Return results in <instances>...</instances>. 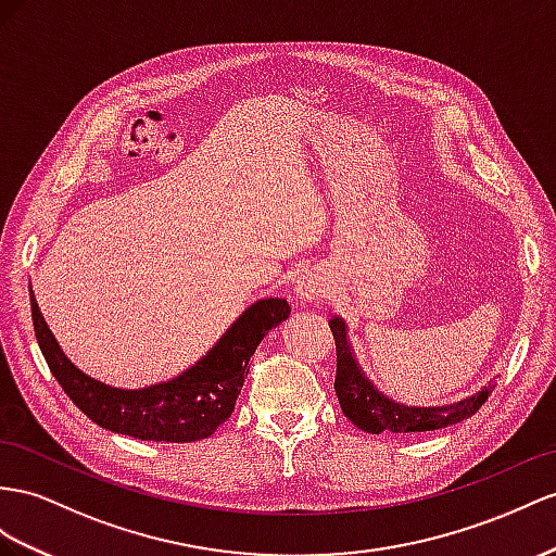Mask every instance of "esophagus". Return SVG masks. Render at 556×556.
<instances>
[{
	"label": "esophagus",
	"instance_id": "1",
	"mask_svg": "<svg viewBox=\"0 0 556 556\" xmlns=\"http://www.w3.org/2000/svg\"><path fill=\"white\" fill-rule=\"evenodd\" d=\"M321 293H324V287L315 275L301 277L295 281V298L301 303H315V301H319Z\"/></svg>",
	"mask_w": 556,
	"mask_h": 556
}]
</instances>
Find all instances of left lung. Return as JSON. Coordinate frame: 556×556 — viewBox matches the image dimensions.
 I'll use <instances>...</instances> for the list:
<instances>
[{"label": "left lung", "mask_w": 556, "mask_h": 556, "mask_svg": "<svg viewBox=\"0 0 556 556\" xmlns=\"http://www.w3.org/2000/svg\"><path fill=\"white\" fill-rule=\"evenodd\" d=\"M329 326L336 338L338 364L333 388L338 394V402L345 418L364 432L416 434L441 430V427H448L475 416L479 406L489 400V394L495 388V380H489V386H483L479 392L444 406H406L402 402H394L388 394H382L362 371V366L357 357H354V350L350 345L345 319L333 315Z\"/></svg>", "instance_id": "left-lung-1"}]
</instances>
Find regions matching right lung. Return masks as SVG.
I'll return each instance as SVG.
<instances>
[{"label":"right lung","instance_id":"right-lung-1","mask_svg":"<svg viewBox=\"0 0 556 556\" xmlns=\"http://www.w3.org/2000/svg\"><path fill=\"white\" fill-rule=\"evenodd\" d=\"M30 307L39 350L53 378L84 416L110 432L170 444L206 439L232 416L255 348L291 315L283 298L255 301L232 321L218 343L182 374L148 388L122 390L93 380L65 357L41 317L33 289Z\"/></svg>","mask_w":556,"mask_h":556}]
</instances>
